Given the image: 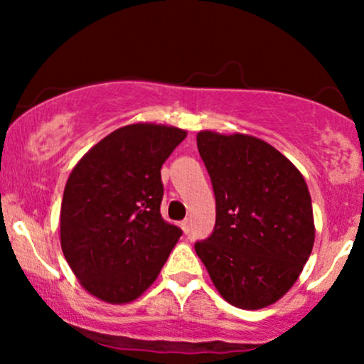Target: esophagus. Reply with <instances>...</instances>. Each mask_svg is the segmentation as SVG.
<instances>
[{
  "mask_svg": "<svg viewBox=\"0 0 364 364\" xmlns=\"http://www.w3.org/2000/svg\"><path fill=\"white\" fill-rule=\"evenodd\" d=\"M181 229H183V232H185V235H190V231H191V223H190V219H185L181 223Z\"/></svg>",
  "mask_w": 364,
  "mask_h": 364,
  "instance_id": "esophagus-1",
  "label": "esophagus"
}]
</instances>
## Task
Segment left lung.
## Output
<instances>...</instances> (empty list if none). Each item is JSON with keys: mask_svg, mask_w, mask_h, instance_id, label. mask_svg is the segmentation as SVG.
<instances>
[{"mask_svg": "<svg viewBox=\"0 0 364 364\" xmlns=\"http://www.w3.org/2000/svg\"><path fill=\"white\" fill-rule=\"evenodd\" d=\"M196 147L214 188L215 225L195 252L225 301L269 306L291 289L315 241L304 178L250 135L200 132Z\"/></svg>", "mask_w": 364, "mask_h": 364, "instance_id": "1", "label": "left lung"}]
</instances>
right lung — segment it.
I'll list each match as a JSON object with an SVG mask.
<instances>
[{"label": "right lung", "instance_id": "right-lung-1", "mask_svg": "<svg viewBox=\"0 0 364 364\" xmlns=\"http://www.w3.org/2000/svg\"><path fill=\"white\" fill-rule=\"evenodd\" d=\"M185 129L128 124L75 166L61 202V248L90 294L129 303L157 279L183 235L161 215V168Z\"/></svg>", "mask_w": 364, "mask_h": 364}]
</instances>
